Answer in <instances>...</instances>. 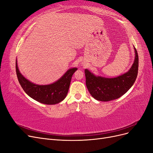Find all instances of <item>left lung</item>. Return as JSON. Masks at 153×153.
I'll return each mask as SVG.
<instances>
[{
    "instance_id": "1",
    "label": "left lung",
    "mask_w": 153,
    "mask_h": 153,
    "mask_svg": "<svg viewBox=\"0 0 153 153\" xmlns=\"http://www.w3.org/2000/svg\"><path fill=\"white\" fill-rule=\"evenodd\" d=\"M135 59L131 67L123 75L114 78L96 76L85 69L86 86L93 98L101 101L118 99L124 94L135 83L138 74V56L135 47Z\"/></svg>"
}]
</instances>
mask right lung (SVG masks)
Wrapping results in <instances>:
<instances>
[{"mask_svg": "<svg viewBox=\"0 0 153 153\" xmlns=\"http://www.w3.org/2000/svg\"><path fill=\"white\" fill-rule=\"evenodd\" d=\"M77 70L76 68L69 69L58 80L48 85L34 84L22 75L16 60V71L22 89L34 100L46 105H55L61 102L66 97L70 85L71 77Z\"/></svg>", "mask_w": 153, "mask_h": 153, "instance_id": "add662e5", "label": "right lung"}]
</instances>
